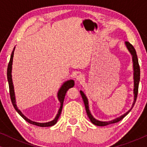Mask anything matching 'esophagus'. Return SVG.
I'll list each match as a JSON object with an SVG mask.
<instances>
[{"mask_svg":"<svg viewBox=\"0 0 147 147\" xmlns=\"http://www.w3.org/2000/svg\"><path fill=\"white\" fill-rule=\"evenodd\" d=\"M76 80L78 82H82L84 80V76L82 74H80L76 77Z\"/></svg>","mask_w":147,"mask_h":147,"instance_id":"obj_1","label":"esophagus"}]
</instances>
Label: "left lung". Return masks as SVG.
I'll return each mask as SVG.
<instances>
[{
    "mask_svg": "<svg viewBox=\"0 0 147 147\" xmlns=\"http://www.w3.org/2000/svg\"><path fill=\"white\" fill-rule=\"evenodd\" d=\"M125 46L126 49H128V51H129L130 55L132 56V65H133V80H134V90H133V94H134V101L133 103H132V107L130 109L128 110V112H126V113L122 114L119 117L115 118V119L110 120V121H100V120H98L96 119L95 118L92 116L91 112L90 111L89 108V103H88V100L85 94L84 93L82 90H80V94H81L82 99H83L84 105H85L86 113L88 114V118H90V121L92 124H94V125L99 126H104L108 125V124L116 123V122H118L121 120L122 119L125 117V116L127 115V114L129 113L130 110H132V108H133V106L135 104L136 98H137V94H138V84H139L140 82V67L139 65H138V60L137 57V55H136V52L135 51V49H134L133 46H132L131 44H130L129 42H125Z\"/></svg>",
    "mask_w": 147,
    "mask_h": 147,
    "instance_id": "8db88e82",
    "label": "left lung"
}]
</instances>
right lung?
Wrapping results in <instances>:
<instances>
[{
  "mask_svg": "<svg viewBox=\"0 0 147 147\" xmlns=\"http://www.w3.org/2000/svg\"><path fill=\"white\" fill-rule=\"evenodd\" d=\"M15 47H14L13 51L12 52L11 55V59H10L9 65H8L7 68V80L8 82H9V92H10V96H11V99L12 104L20 116H21L23 119H25L26 121L29 122V123L33 124V125H36L38 126H41V127H48V126H52L54 124L57 123L58 119H59L60 114L61 113L62 108H63V100L65 98V96L66 92L69 88H71L74 86V81L73 80H67L65 82H63V84H62L61 88H59V90H58L57 92V98L60 102V107L59 109L58 110V112L57 115L55 117V118L53 120L50 122H43V123H41V122H34L33 120L29 119V118L26 117L24 114L22 113L21 110H20L17 107V102H16V98H15V90H14V86L13 83V79H12V65H13V56H14V51H15Z\"/></svg>",
  "mask_w": 147,
  "mask_h": 147,
  "instance_id": "obj_1",
  "label": "right lung"
}]
</instances>
